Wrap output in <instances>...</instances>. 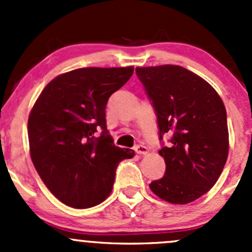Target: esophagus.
I'll list each match as a JSON object with an SVG mask.
<instances>
[{
    "label": "esophagus",
    "instance_id": "34e87169",
    "mask_svg": "<svg viewBox=\"0 0 252 252\" xmlns=\"http://www.w3.org/2000/svg\"><path fill=\"white\" fill-rule=\"evenodd\" d=\"M134 150H135L136 154H139V155H146L147 154V147L144 146V145H136V146L134 147Z\"/></svg>",
    "mask_w": 252,
    "mask_h": 252
}]
</instances>
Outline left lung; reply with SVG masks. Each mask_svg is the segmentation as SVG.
<instances>
[{"instance_id":"left-lung-1","label":"left lung","mask_w":252,"mask_h":252,"mask_svg":"<svg viewBox=\"0 0 252 252\" xmlns=\"http://www.w3.org/2000/svg\"><path fill=\"white\" fill-rule=\"evenodd\" d=\"M135 72L156 113L159 140L171 136L158 152L166 173L150 189L171 204L195 201L216 184L227 162L229 136L222 98L180 65L138 67Z\"/></svg>"}]
</instances>
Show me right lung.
<instances>
[{
	"label": "right lung",
	"instance_id": "add662e5",
	"mask_svg": "<svg viewBox=\"0 0 252 252\" xmlns=\"http://www.w3.org/2000/svg\"><path fill=\"white\" fill-rule=\"evenodd\" d=\"M134 67L80 68L45 86L28 119L30 156L51 192L63 204L89 208L106 200L118 163L133 150L113 144L106 105Z\"/></svg>",
	"mask_w": 252,
	"mask_h": 252
}]
</instances>
